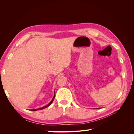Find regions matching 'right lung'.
I'll list each match as a JSON object with an SVG mask.
<instances>
[{
	"label": "right lung",
	"instance_id": "right-lung-1",
	"mask_svg": "<svg viewBox=\"0 0 134 134\" xmlns=\"http://www.w3.org/2000/svg\"><path fill=\"white\" fill-rule=\"evenodd\" d=\"M54 98H55V94H54V97H53V98H52V99L51 100V102L48 103L47 105H46V106H44V107H41V108H37V109H31V111H37V110H41V109H44V108H46V107H48L50 106V105H51V104H52V102H53V100H54Z\"/></svg>",
	"mask_w": 134,
	"mask_h": 134
}]
</instances>
